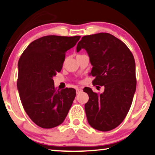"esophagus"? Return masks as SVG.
<instances>
[{
  "label": "esophagus",
  "instance_id": "34e87169",
  "mask_svg": "<svg viewBox=\"0 0 155 155\" xmlns=\"http://www.w3.org/2000/svg\"><path fill=\"white\" fill-rule=\"evenodd\" d=\"M82 89H80V88H77L76 89V93H77V94H80V92H82Z\"/></svg>",
  "mask_w": 155,
  "mask_h": 155
}]
</instances>
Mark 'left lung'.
Masks as SVG:
<instances>
[{
  "label": "left lung",
  "instance_id": "8db88e82",
  "mask_svg": "<svg viewBox=\"0 0 155 155\" xmlns=\"http://www.w3.org/2000/svg\"><path fill=\"white\" fill-rule=\"evenodd\" d=\"M84 49L89 57L95 79L93 84L104 86L98 94L89 87L84 105L87 121L91 127L107 131L123 122L131 107L136 88L134 56L120 40L107 33L85 35L78 42L77 51Z\"/></svg>",
  "mask_w": 155,
  "mask_h": 155
}]
</instances>
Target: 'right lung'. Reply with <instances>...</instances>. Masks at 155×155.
Wrapping results in <instances>:
<instances>
[{"mask_svg": "<svg viewBox=\"0 0 155 155\" xmlns=\"http://www.w3.org/2000/svg\"><path fill=\"white\" fill-rule=\"evenodd\" d=\"M80 38L78 35L40 38L20 57L17 82L20 99L31 120L43 129L63 123L73 104L75 89H57L53 77L61 71L66 51Z\"/></svg>", "mask_w": 155, "mask_h": 155, "instance_id": "obj_1", "label": "right lung"}]
</instances>
